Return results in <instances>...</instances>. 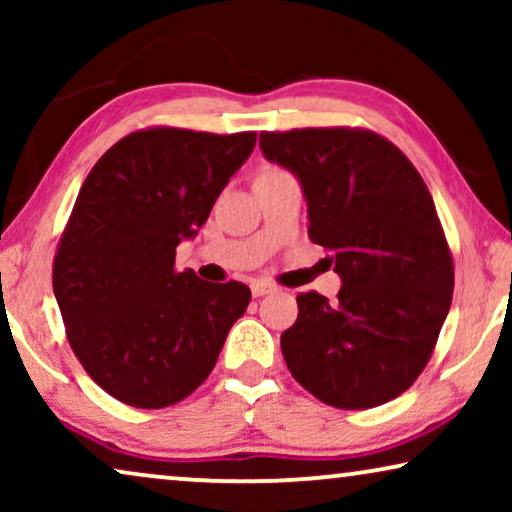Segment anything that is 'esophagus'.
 Listing matches in <instances>:
<instances>
[{
    "label": "esophagus",
    "instance_id": "1",
    "mask_svg": "<svg viewBox=\"0 0 512 512\" xmlns=\"http://www.w3.org/2000/svg\"><path fill=\"white\" fill-rule=\"evenodd\" d=\"M277 291V286L275 284H270V282H254L251 284V293H254L256 298H261V296H268V293H275Z\"/></svg>",
    "mask_w": 512,
    "mask_h": 512
}]
</instances>
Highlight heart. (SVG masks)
<instances>
[{"mask_svg":"<svg viewBox=\"0 0 512 512\" xmlns=\"http://www.w3.org/2000/svg\"><path fill=\"white\" fill-rule=\"evenodd\" d=\"M263 170H277V167H263Z\"/></svg>","mask_w":512,"mask_h":512,"instance_id":"heart-1","label":"heart"}]
</instances>
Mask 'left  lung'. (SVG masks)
<instances>
[{"mask_svg": "<svg viewBox=\"0 0 512 512\" xmlns=\"http://www.w3.org/2000/svg\"><path fill=\"white\" fill-rule=\"evenodd\" d=\"M300 179L314 244L333 254L338 300L298 293L282 333L291 375L321 403L375 408L412 387L450 312L454 263L436 205L405 153L363 128L261 132Z\"/></svg>", "mask_w": 512, "mask_h": 512, "instance_id": "1", "label": "left lung"}]
</instances>
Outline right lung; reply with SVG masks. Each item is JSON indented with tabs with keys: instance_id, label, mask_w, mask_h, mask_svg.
Returning a JSON list of instances; mask_svg holds the SVG:
<instances>
[{
	"instance_id": "add662e5",
	"label": "right lung",
	"mask_w": 512,
	"mask_h": 512,
	"mask_svg": "<svg viewBox=\"0 0 512 512\" xmlns=\"http://www.w3.org/2000/svg\"><path fill=\"white\" fill-rule=\"evenodd\" d=\"M256 132L146 128L118 139L83 181L53 261L67 340L86 373L125 405L167 408L212 373L247 310L242 282L174 268Z\"/></svg>"
}]
</instances>
